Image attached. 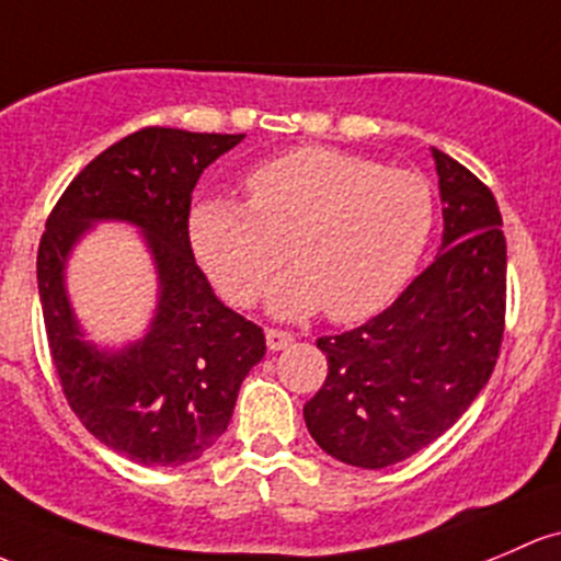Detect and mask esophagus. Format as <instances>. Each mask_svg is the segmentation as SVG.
Segmentation results:
<instances>
[{
	"mask_svg": "<svg viewBox=\"0 0 561 561\" xmlns=\"http://www.w3.org/2000/svg\"><path fill=\"white\" fill-rule=\"evenodd\" d=\"M265 344H268L271 352H279L285 346L293 344V333L290 330H282V328H268L265 330Z\"/></svg>",
	"mask_w": 561,
	"mask_h": 561,
	"instance_id": "34e87169",
	"label": "esophagus"
}]
</instances>
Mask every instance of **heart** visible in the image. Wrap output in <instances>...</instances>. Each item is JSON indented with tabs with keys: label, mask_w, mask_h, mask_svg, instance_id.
<instances>
[{
	"label": "heart",
	"mask_w": 561,
	"mask_h": 561,
	"mask_svg": "<svg viewBox=\"0 0 561 561\" xmlns=\"http://www.w3.org/2000/svg\"><path fill=\"white\" fill-rule=\"evenodd\" d=\"M247 202L202 198L191 244L217 290L255 304L287 252L298 265L271 290L282 317L325 306L330 320L376 314L403 290L435 226L430 182L333 147H296L247 174Z\"/></svg>",
	"instance_id": "obj_1"
}]
</instances>
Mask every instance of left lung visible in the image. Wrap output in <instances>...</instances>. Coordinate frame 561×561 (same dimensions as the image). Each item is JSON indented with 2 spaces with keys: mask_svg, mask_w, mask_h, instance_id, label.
I'll use <instances>...</instances> for the list:
<instances>
[{
  "mask_svg": "<svg viewBox=\"0 0 561 561\" xmlns=\"http://www.w3.org/2000/svg\"><path fill=\"white\" fill-rule=\"evenodd\" d=\"M444 252L359 328L322 335L320 392L304 405L330 457L379 470L446 433L497 365L505 333V236L492 191L435 150Z\"/></svg>",
  "mask_w": 561,
  "mask_h": 561,
  "instance_id": "8db88e82",
  "label": "left lung"
}]
</instances>
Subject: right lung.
<instances>
[{"label": "right lung", "instance_id": "right-lung-1", "mask_svg": "<svg viewBox=\"0 0 561 561\" xmlns=\"http://www.w3.org/2000/svg\"><path fill=\"white\" fill-rule=\"evenodd\" d=\"M241 139L139 128L69 182L39 239V300L64 398L88 433L150 468L202 457L226 433L241 381L265 355L263 328L215 296L187 231L198 176ZM93 219L139 225L162 276L151 333L117 356L79 341L62 293V261Z\"/></svg>", "mask_w": 561, "mask_h": 561}]
</instances>
